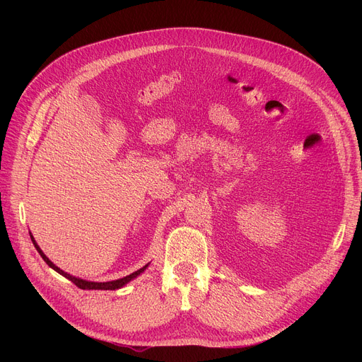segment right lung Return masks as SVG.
<instances>
[{
    "label": "right lung",
    "mask_w": 362,
    "mask_h": 362,
    "mask_svg": "<svg viewBox=\"0 0 362 362\" xmlns=\"http://www.w3.org/2000/svg\"><path fill=\"white\" fill-rule=\"evenodd\" d=\"M30 239H32V242H33V245H35V248H36V251L40 252V255L42 257V259L49 265V267L52 269V270H55L57 273H60L62 276H64L66 279H69L70 281H73L76 286L78 288H81V289H95V291H116V289H120V288H123L124 284H127L130 280H133L135 277H138L141 273H144L145 272V269L148 267L149 265V262L146 264V265H144L142 269H139L138 272H135V273H132V274H129V276H126V277H123V279H117V280H112V281H88V280H83V279H79V277H74V276H70L69 273H66V272H63L62 269H59L57 267V265L54 264V262H51L49 259H48V257L42 252V250L40 248V246H37V243L35 242V238L30 235Z\"/></svg>",
    "instance_id": "right-lung-1"
}]
</instances>
